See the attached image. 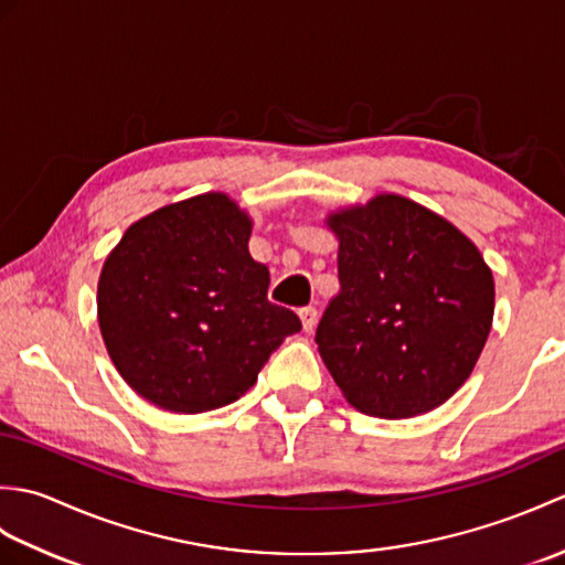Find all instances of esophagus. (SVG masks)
Returning <instances> with one entry per match:
<instances>
[{"label":"esophagus","instance_id":"34e87169","mask_svg":"<svg viewBox=\"0 0 565 565\" xmlns=\"http://www.w3.org/2000/svg\"><path fill=\"white\" fill-rule=\"evenodd\" d=\"M298 318H301L306 332H310L318 326V310L313 306H306V308L298 310Z\"/></svg>","mask_w":565,"mask_h":565}]
</instances>
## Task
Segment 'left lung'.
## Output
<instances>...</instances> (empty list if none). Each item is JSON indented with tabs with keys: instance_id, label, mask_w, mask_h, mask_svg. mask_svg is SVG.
<instances>
[{
	"instance_id": "8db88e82",
	"label": "left lung",
	"mask_w": 565,
	"mask_h": 565,
	"mask_svg": "<svg viewBox=\"0 0 565 565\" xmlns=\"http://www.w3.org/2000/svg\"><path fill=\"white\" fill-rule=\"evenodd\" d=\"M340 294L318 352L359 413L403 419L459 391L493 326L495 281L459 227L419 203L379 194L332 211Z\"/></svg>"
}]
</instances>
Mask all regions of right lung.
<instances>
[{"label": "right lung", "mask_w": 565, "mask_h": 565, "mask_svg": "<svg viewBox=\"0 0 565 565\" xmlns=\"http://www.w3.org/2000/svg\"><path fill=\"white\" fill-rule=\"evenodd\" d=\"M252 218L223 191L136 221L106 257L99 330L140 398L196 415L237 401L284 338L301 330L267 298L269 269L249 255Z\"/></svg>", "instance_id": "1"}]
</instances>
